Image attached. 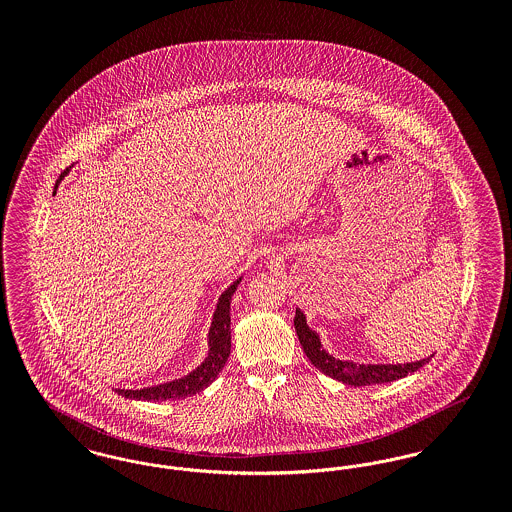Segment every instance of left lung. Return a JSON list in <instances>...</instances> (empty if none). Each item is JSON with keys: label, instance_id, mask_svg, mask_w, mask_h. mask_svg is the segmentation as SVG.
<instances>
[{"label": "left lung", "instance_id": "8db88e82", "mask_svg": "<svg viewBox=\"0 0 512 512\" xmlns=\"http://www.w3.org/2000/svg\"><path fill=\"white\" fill-rule=\"evenodd\" d=\"M293 326L297 332L299 343L307 355V359L311 361V365L317 366L318 370L334 380H338L345 386H374V384H386L393 382L399 378H405L409 374L416 372L420 366L426 365L434 355L422 359V361H414L407 365H390V363H353V361H341L336 359L334 355H330L317 332L307 324V317L303 315L301 309H295V318H293Z\"/></svg>", "mask_w": 512, "mask_h": 512}]
</instances>
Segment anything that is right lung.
I'll list each match as a JSON object with an SVG mask.
<instances>
[{
	"mask_svg": "<svg viewBox=\"0 0 512 512\" xmlns=\"http://www.w3.org/2000/svg\"><path fill=\"white\" fill-rule=\"evenodd\" d=\"M63 172L57 180L55 186L61 184V180L65 178ZM244 274L234 280L224 292L220 293L219 301H217V309L213 313L211 320V328L207 334V355L203 359V363L194 368L192 372H188L182 378H176L165 384H157V386H149L142 390H115L126 399H138V401H169V399H186L192 397L195 393L205 390L209 384H213V380L219 376L222 366L226 365L228 357H230V303H232V295L238 290L240 282H242Z\"/></svg>",
	"mask_w": 512,
	"mask_h": 512,
	"instance_id": "right-lung-1",
	"label": "right lung"
}]
</instances>
